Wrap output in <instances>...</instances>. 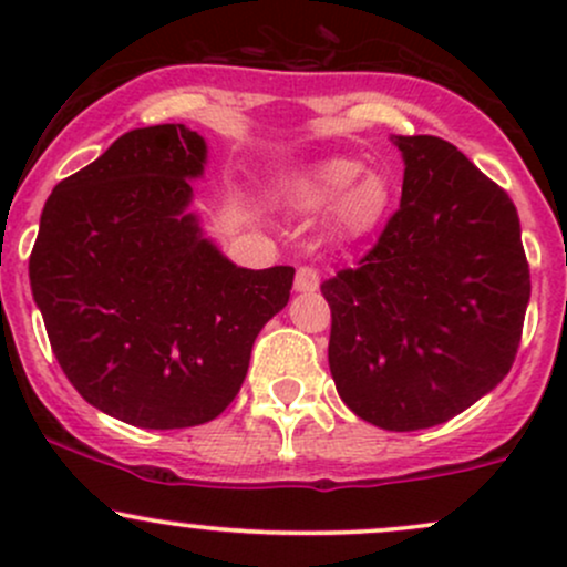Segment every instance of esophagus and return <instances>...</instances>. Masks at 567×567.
<instances>
[{"label":"esophagus","mask_w":567,"mask_h":567,"mask_svg":"<svg viewBox=\"0 0 567 567\" xmlns=\"http://www.w3.org/2000/svg\"><path fill=\"white\" fill-rule=\"evenodd\" d=\"M320 290V275L311 266H301L296 271V292H315Z\"/></svg>","instance_id":"obj_1"}]
</instances>
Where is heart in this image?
I'll use <instances>...</instances> for the list:
<instances>
[{"label": "heart", "instance_id": "obj_1", "mask_svg": "<svg viewBox=\"0 0 567 567\" xmlns=\"http://www.w3.org/2000/svg\"><path fill=\"white\" fill-rule=\"evenodd\" d=\"M288 197L298 207H330V226L338 237L362 239L383 224L389 210L386 181L365 173L362 162L349 157H330L292 175Z\"/></svg>", "mask_w": 567, "mask_h": 567}]
</instances>
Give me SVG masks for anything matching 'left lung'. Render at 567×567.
Instances as JSON below:
<instances>
[{
  "label": "left lung",
  "mask_w": 567,
  "mask_h": 567,
  "mask_svg": "<svg viewBox=\"0 0 567 567\" xmlns=\"http://www.w3.org/2000/svg\"><path fill=\"white\" fill-rule=\"evenodd\" d=\"M400 210L357 269L322 282L347 408L389 432L445 424L509 373L530 301L517 207L453 143L392 135Z\"/></svg>",
  "instance_id": "8db88e82"
}]
</instances>
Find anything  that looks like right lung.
Instances as JSON below:
<instances>
[{
    "label": "right lung",
    "instance_id": "1",
    "mask_svg": "<svg viewBox=\"0 0 567 567\" xmlns=\"http://www.w3.org/2000/svg\"><path fill=\"white\" fill-rule=\"evenodd\" d=\"M207 143L130 130L44 202L29 258L66 379L141 429L207 424L243 386L256 336L290 301L292 266L245 269L192 210Z\"/></svg>",
    "mask_w": 567,
    "mask_h": 567
}]
</instances>
